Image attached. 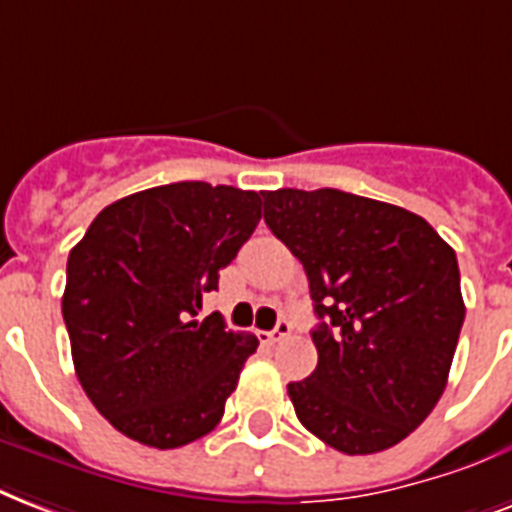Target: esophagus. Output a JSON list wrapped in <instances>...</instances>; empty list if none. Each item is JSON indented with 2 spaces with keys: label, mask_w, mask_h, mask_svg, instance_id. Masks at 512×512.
I'll return each mask as SVG.
<instances>
[{
  "label": "esophagus",
  "mask_w": 512,
  "mask_h": 512,
  "mask_svg": "<svg viewBox=\"0 0 512 512\" xmlns=\"http://www.w3.org/2000/svg\"><path fill=\"white\" fill-rule=\"evenodd\" d=\"M288 334H291V323H288V320H277V326L272 328V331H264V334H261V339L269 344H275V342H280V339H285Z\"/></svg>",
  "instance_id": "1"
}]
</instances>
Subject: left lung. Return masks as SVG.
Segmentation results:
<instances>
[{
    "instance_id": "obj_1",
    "label": "left lung",
    "mask_w": 512,
    "mask_h": 512,
    "mask_svg": "<svg viewBox=\"0 0 512 512\" xmlns=\"http://www.w3.org/2000/svg\"><path fill=\"white\" fill-rule=\"evenodd\" d=\"M264 221L320 320L318 368L288 384L296 417L350 457L390 449L446 390L465 320L457 253L417 213L339 189L264 192Z\"/></svg>"
}]
</instances>
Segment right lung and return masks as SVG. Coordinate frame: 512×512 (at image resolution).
Listing matches in <instances>:
<instances>
[{"label": "right lung", "instance_id": "add662e5", "mask_svg": "<svg viewBox=\"0 0 512 512\" xmlns=\"http://www.w3.org/2000/svg\"><path fill=\"white\" fill-rule=\"evenodd\" d=\"M261 194L154 186L106 205L71 248L61 310L74 371L122 435L178 449L224 417L259 339L197 312L259 224Z\"/></svg>", "mask_w": 512, "mask_h": 512}]
</instances>
